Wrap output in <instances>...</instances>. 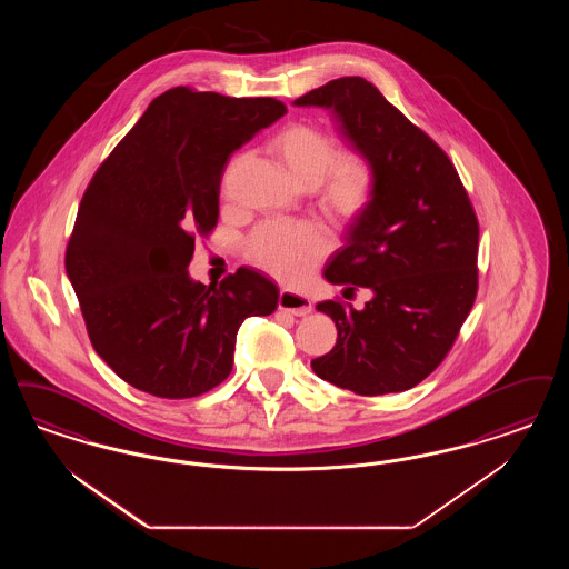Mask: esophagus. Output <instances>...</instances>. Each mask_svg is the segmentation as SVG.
I'll return each instance as SVG.
<instances>
[{
  "instance_id": "obj_1",
  "label": "esophagus",
  "mask_w": 569,
  "mask_h": 569,
  "mask_svg": "<svg viewBox=\"0 0 569 569\" xmlns=\"http://www.w3.org/2000/svg\"><path fill=\"white\" fill-rule=\"evenodd\" d=\"M279 309L292 313L296 318H302V316H309L311 313V300L307 296L296 295L290 290H281L279 292Z\"/></svg>"
}]
</instances>
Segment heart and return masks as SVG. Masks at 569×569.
<instances>
[{"mask_svg": "<svg viewBox=\"0 0 569 569\" xmlns=\"http://www.w3.org/2000/svg\"><path fill=\"white\" fill-rule=\"evenodd\" d=\"M269 150L302 188H319L318 203L339 224L356 222L372 203L377 173L365 152H339L335 137L305 122L283 127ZM328 251V239L311 222L264 224L248 241L251 260L283 283H300Z\"/></svg>", "mask_w": 569, "mask_h": 569, "instance_id": "b5f03b06", "label": "heart"}]
</instances>
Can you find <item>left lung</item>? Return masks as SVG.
I'll list each match as a JSON object with an SVG mask.
<instances>
[{
  "instance_id": "left-lung-1",
  "label": "left lung",
  "mask_w": 569,
  "mask_h": 569,
  "mask_svg": "<svg viewBox=\"0 0 569 569\" xmlns=\"http://www.w3.org/2000/svg\"><path fill=\"white\" fill-rule=\"evenodd\" d=\"M295 106L328 108L365 152L377 192L347 228L323 277L372 290L362 311L323 300L339 339L316 375L360 396L421 383L451 351L478 290V220L453 162L360 76L330 80Z\"/></svg>"
}]
</instances>
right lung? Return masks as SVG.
<instances>
[{
    "label": "right lung",
    "mask_w": 569,
    "mask_h": 569,
    "mask_svg": "<svg viewBox=\"0 0 569 569\" xmlns=\"http://www.w3.org/2000/svg\"><path fill=\"white\" fill-rule=\"evenodd\" d=\"M286 112L273 97L176 87L92 176L66 271L94 351L139 391L182 400L220 386L243 319L277 309L264 274L239 269L213 288L186 269L218 224L228 157Z\"/></svg>",
    "instance_id": "obj_1"
}]
</instances>
